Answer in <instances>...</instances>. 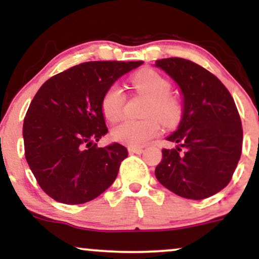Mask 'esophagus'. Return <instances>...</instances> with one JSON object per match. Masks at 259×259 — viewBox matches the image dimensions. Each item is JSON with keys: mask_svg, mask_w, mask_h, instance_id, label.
I'll return each instance as SVG.
<instances>
[{"mask_svg": "<svg viewBox=\"0 0 259 259\" xmlns=\"http://www.w3.org/2000/svg\"><path fill=\"white\" fill-rule=\"evenodd\" d=\"M127 151H129L130 153L141 154L142 152H144V148H142V147H129V148H127Z\"/></svg>", "mask_w": 259, "mask_h": 259, "instance_id": "1", "label": "esophagus"}]
</instances>
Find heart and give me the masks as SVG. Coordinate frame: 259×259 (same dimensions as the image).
Masks as SVG:
<instances>
[{
  "label": "heart",
  "mask_w": 259,
  "mask_h": 259,
  "mask_svg": "<svg viewBox=\"0 0 259 259\" xmlns=\"http://www.w3.org/2000/svg\"><path fill=\"white\" fill-rule=\"evenodd\" d=\"M133 84L140 94L146 96L148 103L145 114L148 115L144 120H124L112 129V138L120 144L130 147L145 145L160 133L162 124L174 125L181 114L180 103L175 97L170 96L171 85L167 79L156 70L145 69L135 74ZM125 95L118 84H113L105 91L101 101V108L108 120L117 121L123 115Z\"/></svg>",
  "instance_id": "obj_1"
}]
</instances>
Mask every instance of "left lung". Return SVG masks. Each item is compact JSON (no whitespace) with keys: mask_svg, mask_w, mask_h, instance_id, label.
Masks as SVG:
<instances>
[{"mask_svg":"<svg viewBox=\"0 0 259 259\" xmlns=\"http://www.w3.org/2000/svg\"><path fill=\"white\" fill-rule=\"evenodd\" d=\"M179 86L183 114L178 129L167 140L156 167L157 180L174 194L203 200L228 185L242 150V126L230 92L223 82L184 58L156 62Z\"/></svg>","mask_w":259,"mask_h":259,"instance_id":"left-lung-1","label":"left lung"}]
</instances>
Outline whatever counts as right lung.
Masks as SVG:
<instances>
[{
	"label": "right lung",
	"instance_id": "right-lung-1",
	"mask_svg": "<svg viewBox=\"0 0 259 259\" xmlns=\"http://www.w3.org/2000/svg\"><path fill=\"white\" fill-rule=\"evenodd\" d=\"M144 62H86L47 80L23 124L25 158L41 189L53 200L81 204L105 192L127 150L118 142L99 147L108 133L101 101L118 79Z\"/></svg>",
	"mask_w": 259,
	"mask_h": 259
}]
</instances>
